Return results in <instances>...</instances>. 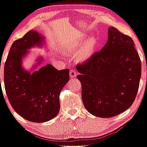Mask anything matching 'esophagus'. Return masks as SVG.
<instances>
[{
	"instance_id": "obj_1",
	"label": "esophagus",
	"mask_w": 147,
	"mask_h": 147,
	"mask_svg": "<svg viewBox=\"0 0 147 147\" xmlns=\"http://www.w3.org/2000/svg\"><path fill=\"white\" fill-rule=\"evenodd\" d=\"M76 71L74 70V69H71L70 70V72H69V74H70V76H71V78H74L76 77Z\"/></svg>"
}]
</instances>
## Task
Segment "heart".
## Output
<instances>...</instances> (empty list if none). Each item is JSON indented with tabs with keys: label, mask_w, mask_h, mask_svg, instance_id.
Here are the masks:
<instances>
[{
	"label": "heart",
	"mask_w": 147,
	"mask_h": 147,
	"mask_svg": "<svg viewBox=\"0 0 147 147\" xmlns=\"http://www.w3.org/2000/svg\"><path fill=\"white\" fill-rule=\"evenodd\" d=\"M86 37L68 45L65 52L67 54H76L78 61H85L88 59L94 52L97 40L95 38H91L84 43Z\"/></svg>",
	"instance_id": "heart-1"
}]
</instances>
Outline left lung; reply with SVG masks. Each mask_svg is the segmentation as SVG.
Segmentation results:
<instances>
[{"label": "left lung", "mask_w": 147, "mask_h": 147, "mask_svg": "<svg viewBox=\"0 0 147 147\" xmlns=\"http://www.w3.org/2000/svg\"><path fill=\"white\" fill-rule=\"evenodd\" d=\"M76 69L83 104L91 114L111 117L133 104L139 90L141 62L129 36L109 28L104 47L76 65Z\"/></svg>", "instance_id": "left-lung-1"}]
</instances>
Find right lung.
<instances>
[{
    "label": "right lung",
    "mask_w": 147,
    "mask_h": 147,
    "mask_svg": "<svg viewBox=\"0 0 147 147\" xmlns=\"http://www.w3.org/2000/svg\"><path fill=\"white\" fill-rule=\"evenodd\" d=\"M42 41L34 30L14 41L4 70V87L11 106L18 114L35 123L49 121L57 115L59 94L69 80V69L58 71L50 64L32 74L22 69L21 62L26 51Z\"/></svg>",
    "instance_id": "right-lung-1"
}]
</instances>
